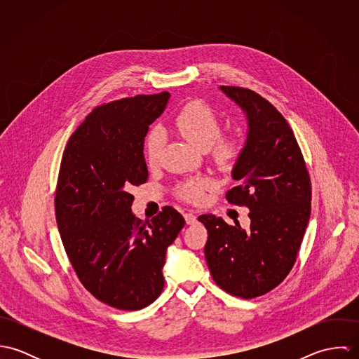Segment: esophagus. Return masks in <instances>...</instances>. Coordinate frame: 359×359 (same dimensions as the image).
Masks as SVG:
<instances>
[{
  "mask_svg": "<svg viewBox=\"0 0 359 359\" xmlns=\"http://www.w3.org/2000/svg\"><path fill=\"white\" fill-rule=\"evenodd\" d=\"M184 217H185V221H187L188 225H192V224L196 222V215H195L192 211H187V212L184 214Z\"/></svg>",
  "mask_w": 359,
  "mask_h": 359,
  "instance_id": "esophagus-1",
  "label": "esophagus"
}]
</instances>
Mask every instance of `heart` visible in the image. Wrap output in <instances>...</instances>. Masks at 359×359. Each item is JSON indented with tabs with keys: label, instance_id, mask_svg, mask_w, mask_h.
Returning <instances> with one entry per match:
<instances>
[{
	"label": "heart",
	"instance_id": "b5f03b06",
	"mask_svg": "<svg viewBox=\"0 0 359 359\" xmlns=\"http://www.w3.org/2000/svg\"><path fill=\"white\" fill-rule=\"evenodd\" d=\"M174 126L185 140L201 149H207L214 163L224 170L233 168L243 154V140L236 134H222L219 114L205 101H192L182 106L174 117ZM164 147L163 130L158 127L151 130L144 142V154L149 167L160 163ZM212 187V180L196 177L178 182L174 194L181 201L198 205L205 201V192Z\"/></svg>",
	"mask_w": 359,
	"mask_h": 359
}]
</instances>
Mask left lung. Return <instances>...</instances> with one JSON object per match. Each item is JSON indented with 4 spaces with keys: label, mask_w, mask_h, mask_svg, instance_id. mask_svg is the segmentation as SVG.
<instances>
[{
    "label": "left lung",
    "mask_w": 359,
    "mask_h": 359,
    "mask_svg": "<svg viewBox=\"0 0 359 359\" xmlns=\"http://www.w3.org/2000/svg\"><path fill=\"white\" fill-rule=\"evenodd\" d=\"M221 90L248 114L249 134L233 168L239 184L225 195L246 205L250 229L205 214V256L214 282L241 299L262 296L292 271L311 214V180L297 140L282 113L255 91L235 86Z\"/></svg>",
    "instance_id": "left-lung-1"
}]
</instances>
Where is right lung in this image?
<instances>
[{
    "instance_id": "add662e5",
    "label": "right lung",
    "mask_w": 359,
    "mask_h": 359,
    "mask_svg": "<svg viewBox=\"0 0 359 359\" xmlns=\"http://www.w3.org/2000/svg\"><path fill=\"white\" fill-rule=\"evenodd\" d=\"M170 94L137 95L97 106L63 151L55 217L81 285L103 304L148 307L164 287L165 250L185 225L165 205L144 222L131 212L133 187L148 181L144 141Z\"/></svg>"
}]
</instances>
